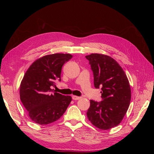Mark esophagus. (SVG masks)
<instances>
[{"instance_id":"34e87169","label":"esophagus","mask_w":154,"mask_h":154,"mask_svg":"<svg viewBox=\"0 0 154 154\" xmlns=\"http://www.w3.org/2000/svg\"><path fill=\"white\" fill-rule=\"evenodd\" d=\"M72 100H78L81 99V97H80V96H72Z\"/></svg>"}]
</instances>
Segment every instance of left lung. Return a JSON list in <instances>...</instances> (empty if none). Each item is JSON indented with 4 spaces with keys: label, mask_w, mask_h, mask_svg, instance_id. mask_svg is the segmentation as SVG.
<instances>
[{
    "label": "left lung",
    "mask_w": 154,
    "mask_h": 154,
    "mask_svg": "<svg viewBox=\"0 0 154 154\" xmlns=\"http://www.w3.org/2000/svg\"><path fill=\"white\" fill-rule=\"evenodd\" d=\"M89 61L96 88L101 87L100 102L90 100L87 116L95 127L108 130L118 125L127 113L131 89L127 75L119 63L109 56L92 53Z\"/></svg>",
    "instance_id": "left-lung-1"
}]
</instances>
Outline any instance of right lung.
<instances>
[{
    "instance_id": "right-lung-1",
    "label": "right lung",
    "mask_w": 154,
    "mask_h": 154,
    "mask_svg": "<svg viewBox=\"0 0 154 154\" xmlns=\"http://www.w3.org/2000/svg\"><path fill=\"white\" fill-rule=\"evenodd\" d=\"M70 54L45 55L32 63L20 83V97L29 118L37 124L48 125L60 119L72 97L51 93L55 82L61 80L63 64L71 59Z\"/></svg>"
}]
</instances>
